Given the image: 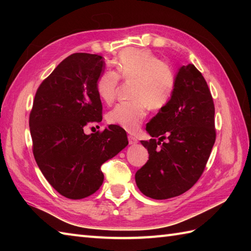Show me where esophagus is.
I'll return each instance as SVG.
<instances>
[{
	"label": "esophagus",
	"instance_id": "esophagus-1",
	"mask_svg": "<svg viewBox=\"0 0 251 251\" xmlns=\"http://www.w3.org/2000/svg\"><path fill=\"white\" fill-rule=\"evenodd\" d=\"M128 142H129V145H136V143L138 142V140H137V138H135L134 136L129 135L128 136Z\"/></svg>",
	"mask_w": 251,
	"mask_h": 251
}]
</instances>
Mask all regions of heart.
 <instances>
[{"label":"heart","instance_id":"b5f03b06","mask_svg":"<svg viewBox=\"0 0 251 251\" xmlns=\"http://www.w3.org/2000/svg\"><path fill=\"white\" fill-rule=\"evenodd\" d=\"M115 71H105L98 77L96 90L105 103L114 101L120 78L132 82L128 102L117 104L108 113V122L129 132L140 128L148 108L161 110L172 99L176 73L168 63L161 61L149 50L126 49L114 62Z\"/></svg>","mask_w":251,"mask_h":251}]
</instances>
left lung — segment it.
Returning <instances> with one entry per match:
<instances>
[{
	"mask_svg": "<svg viewBox=\"0 0 251 251\" xmlns=\"http://www.w3.org/2000/svg\"><path fill=\"white\" fill-rule=\"evenodd\" d=\"M147 131L158 140L140 141L149 159L135 175L137 186L154 200L183 194L200 179L216 141L214 100L194 65L179 69L172 99Z\"/></svg>",
	"mask_w": 251,
	"mask_h": 251,
	"instance_id": "8db88e82",
	"label": "left lung"
}]
</instances>
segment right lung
Returning a JSON list of instances; mask_svg holds the SVG:
<instances>
[{"instance_id":"obj_1","label":"right lung","mask_w":251,"mask_h":251,"mask_svg":"<svg viewBox=\"0 0 251 251\" xmlns=\"http://www.w3.org/2000/svg\"><path fill=\"white\" fill-rule=\"evenodd\" d=\"M103 68L99 55L67 57L37 88L30 113L37 166L52 188L70 200L94 194L103 182L101 165L128 145L126 131L116 125L84 132L89 123L102 120L96 83Z\"/></svg>"}]
</instances>
